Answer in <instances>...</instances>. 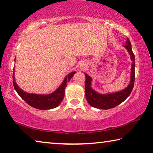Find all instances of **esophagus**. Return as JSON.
<instances>
[{
  "instance_id": "esophagus-1",
  "label": "esophagus",
  "mask_w": 153,
  "mask_h": 153,
  "mask_svg": "<svg viewBox=\"0 0 153 153\" xmlns=\"http://www.w3.org/2000/svg\"><path fill=\"white\" fill-rule=\"evenodd\" d=\"M85 68H86V65L85 64H82V66H81V69L83 70Z\"/></svg>"
}]
</instances>
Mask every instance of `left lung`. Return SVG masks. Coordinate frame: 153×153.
Wrapping results in <instances>:
<instances>
[{
  "instance_id": "obj_1",
  "label": "left lung",
  "mask_w": 153,
  "mask_h": 153,
  "mask_svg": "<svg viewBox=\"0 0 153 153\" xmlns=\"http://www.w3.org/2000/svg\"><path fill=\"white\" fill-rule=\"evenodd\" d=\"M128 51L132 61L131 70V80L129 85L126 89L113 94H100L92 89V79L88 74L85 75V97L88 103L91 106L99 109H110L118 106L124 102L131 93L134 88L135 81V56L132 51L131 45L129 39H127L126 45L124 46Z\"/></svg>"
}]
</instances>
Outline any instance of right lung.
<instances>
[{
  "label": "right lung",
  "instance_id": "obj_1",
  "mask_svg": "<svg viewBox=\"0 0 153 153\" xmlns=\"http://www.w3.org/2000/svg\"><path fill=\"white\" fill-rule=\"evenodd\" d=\"M75 73H76V72H72L69 73L65 77L61 85L53 93L48 95L28 94L24 91L22 89L19 88L16 82L14 72L13 74V87L17 93L19 94V96L30 106L39 110L52 109L59 106V104L63 100L65 92L64 89L67 85L66 83L69 82Z\"/></svg>",
  "mask_w": 153,
  "mask_h": 153
}]
</instances>
